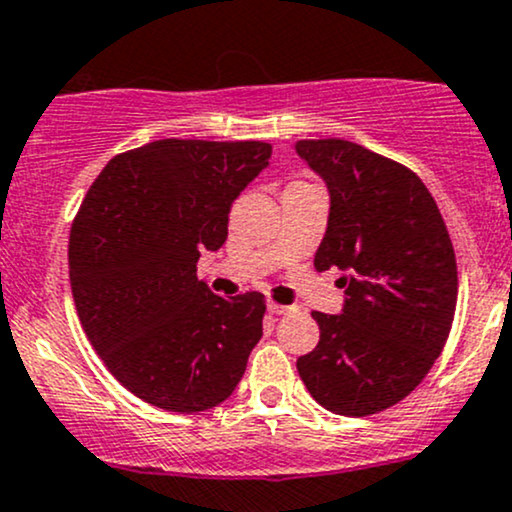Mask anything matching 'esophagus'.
<instances>
[{
  "label": "esophagus",
  "instance_id": "esophagus-1",
  "mask_svg": "<svg viewBox=\"0 0 512 512\" xmlns=\"http://www.w3.org/2000/svg\"><path fill=\"white\" fill-rule=\"evenodd\" d=\"M268 311L275 316H282V314H290L294 311V306H285V304H278V302H268Z\"/></svg>",
  "mask_w": 512,
  "mask_h": 512
}]
</instances>
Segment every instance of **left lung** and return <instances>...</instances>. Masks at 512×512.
<instances>
[{"mask_svg": "<svg viewBox=\"0 0 512 512\" xmlns=\"http://www.w3.org/2000/svg\"><path fill=\"white\" fill-rule=\"evenodd\" d=\"M297 153L330 191L314 266L347 270L345 309L311 314L321 338L297 371L318 405L369 417L405 400L446 345L458 304L455 249L410 167L342 138L297 141Z\"/></svg>", "mask_w": 512, "mask_h": 512, "instance_id": "8db88e82", "label": "left lung"}]
</instances>
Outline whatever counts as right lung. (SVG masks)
Listing matches in <instances>:
<instances>
[{"label": "right lung", "instance_id": "add662e5", "mask_svg": "<svg viewBox=\"0 0 512 512\" xmlns=\"http://www.w3.org/2000/svg\"><path fill=\"white\" fill-rule=\"evenodd\" d=\"M263 141L162 138L114 155L78 208L69 280L102 364L148 405L194 414L242 381L266 297L222 299L196 278L227 239L234 198L268 165Z\"/></svg>", "mask_w": 512, "mask_h": 512}]
</instances>
